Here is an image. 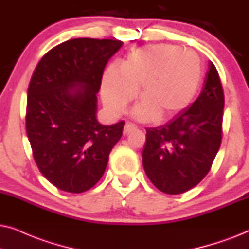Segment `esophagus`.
Segmentation results:
<instances>
[{
  "instance_id": "obj_1",
  "label": "esophagus",
  "mask_w": 249,
  "mask_h": 249,
  "mask_svg": "<svg viewBox=\"0 0 249 249\" xmlns=\"http://www.w3.org/2000/svg\"><path fill=\"white\" fill-rule=\"evenodd\" d=\"M136 129H137V127H136L135 124H127L124 125V135H128V134H130V132L135 131Z\"/></svg>"
}]
</instances>
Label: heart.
Returning a JSON list of instances; mask_svg holds the SVG:
<instances>
[{
	"mask_svg": "<svg viewBox=\"0 0 249 249\" xmlns=\"http://www.w3.org/2000/svg\"><path fill=\"white\" fill-rule=\"evenodd\" d=\"M198 54L172 44L142 46L129 53L121 67L110 64L102 77V98L112 114H120L136 96L132 114L139 120H168L182 112L202 84Z\"/></svg>",
	"mask_w": 249,
	"mask_h": 249,
	"instance_id": "obj_1",
	"label": "heart"
}]
</instances>
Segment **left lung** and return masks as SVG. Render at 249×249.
<instances>
[{"label": "left lung", "mask_w": 249, "mask_h": 249, "mask_svg": "<svg viewBox=\"0 0 249 249\" xmlns=\"http://www.w3.org/2000/svg\"><path fill=\"white\" fill-rule=\"evenodd\" d=\"M223 107L219 73L210 62L198 98L168 124L146 129L142 165L159 190L182 194L209 173L222 139Z\"/></svg>", "instance_id": "8db88e82"}]
</instances>
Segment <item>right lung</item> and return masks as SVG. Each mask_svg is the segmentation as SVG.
Segmentation results:
<instances>
[{
  "label": "right lung",
  "instance_id": "obj_1",
  "mask_svg": "<svg viewBox=\"0 0 249 249\" xmlns=\"http://www.w3.org/2000/svg\"><path fill=\"white\" fill-rule=\"evenodd\" d=\"M121 40L74 38L42 57L28 87L26 129L42 175L63 192L90 189L107 169L124 121H97V93Z\"/></svg>",
  "mask_w": 249,
  "mask_h": 249
}]
</instances>
